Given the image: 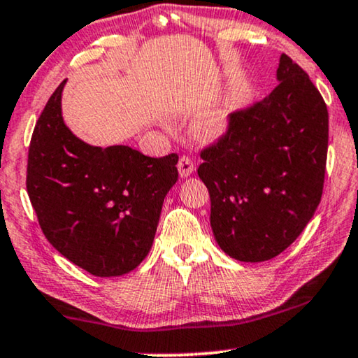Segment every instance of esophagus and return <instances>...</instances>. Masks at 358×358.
<instances>
[{
  "instance_id": "1",
  "label": "esophagus",
  "mask_w": 358,
  "mask_h": 358,
  "mask_svg": "<svg viewBox=\"0 0 358 358\" xmlns=\"http://www.w3.org/2000/svg\"><path fill=\"white\" fill-rule=\"evenodd\" d=\"M194 169H195L194 161L190 159L189 156H180L179 163H178V171H179L180 178L185 179V178H189V176H192Z\"/></svg>"
}]
</instances>
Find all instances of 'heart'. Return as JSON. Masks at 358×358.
I'll list each match as a JSON object with an SVG mask.
<instances>
[{
    "instance_id": "heart-1",
    "label": "heart",
    "mask_w": 358,
    "mask_h": 358,
    "mask_svg": "<svg viewBox=\"0 0 358 358\" xmlns=\"http://www.w3.org/2000/svg\"><path fill=\"white\" fill-rule=\"evenodd\" d=\"M233 119V101L228 99L212 107L194 122L192 131L199 140L212 141L227 134Z\"/></svg>"
}]
</instances>
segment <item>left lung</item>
Instances as JSON below:
<instances>
[{
  "instance_id": "8db88e82",
  "label": "left lung",
  "mask_w": 358,
  "mask_h": 358,
  "mask_svg": "<svg viewBox=\"0 0 358 358\" xmlns=\"http://www.w3.org/2000/svg\"><path fill=\"white\" fill-rule=\"evenodd\" d=\"M266 99L233 112L200 156L218 246L243 262L275 257L300 236L321 202L329 122L310 76L285 53Z\"/></svg>"
}]
</instances>
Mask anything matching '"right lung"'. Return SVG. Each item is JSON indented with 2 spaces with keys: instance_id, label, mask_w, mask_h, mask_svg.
<instances>
[{
  "instance_id": "obj_1",
  "label": "right lung",
  "mask_w": 358,
  "mask_h": 358,
  "mask_svg": "<svg viewBox=\"0 0 358 358\" xmlns=\"http://www.w3.org/2000/svg\"><path fill=\"white\" fill-rule=\"evenodd\" d=\"M57 87L34 129L27 194L43 234L96 277H119L148 256L178 155L150 158L130 146L87 145L68 129Z\"/></svg>"
}]
</instances>
